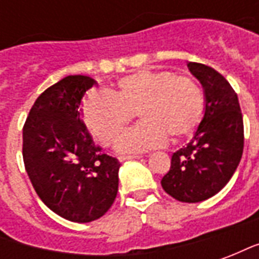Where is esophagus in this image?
Returning <instances> with one entry per match:
<instances>
[{"instance_id":"obj_1","label":"esophagus","mask_w":259,"mask_h":259,"mask_svg":"<svg viewBox=\"0 0 259 259\" xmlns=\"http://www.w3.org/2000/svg\"><path fill=\"white\" fill-rule=\"evenodd\" d=\"M140 155H120L118 158L120 162H124V161H130V159H140Z\"/></svg>"}]
</instances>
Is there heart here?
Listing matches in <instances>:
<instances>
[{
  "label": "heart",
  "instance_id": "heart-1",
  "mask_svg": "<svg viewBox=\"0 0 259 259\" xmlns=\"http://www.w3.org/2000/svg\"><path fill=\"white\" fill-rule=\"evenodd\" d=\"M204 96L194 80L166 70H139L118 80L109 94L93 93L83 104V120L101 143L111 146L133 112L140 123L119 137V152H143L191 135L200 123Z\"/></svg>",
  "mask_w": 259,
  "mask_h": 259
}]
</instances>
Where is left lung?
Masks as SVG:
<instances>
[{
	"label": "left lung",
	"mask_w": 259,
	"mask_h": 259,
	"mask_svg": "<svg viewBox=\"0 0 259 259\" xmlns=\"http://www.w3.org/2000/svg\"><path fill=\"white\" fill-rule=\"evenodd\" d=\"M204 90V116L189 144L174 152L162 189L182 202H200L222 190L239 166L244 147L237 94L222 74L187 62Z\"/></svg>",
	"instance_id": "left-lung-1"
}]
</instances>
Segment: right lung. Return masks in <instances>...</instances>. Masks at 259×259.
<instances>
[{"instance_id": "right-lung-1", "label": "right lung", "mask_w": 259, "mask_h": 259, "mask_svg": "<svg viewBox=\"0 0 259 259\" xmlns=\"http://www.w3.org/2000/svg\"><path fill=\"white\" fill-rule=\"evenodd\" d=\"M94 84L83 74L59 80L38 96L23 126L31 185L51 211L70 222L101 218L118 194L120 163L102 154L81 119V100Z\"/></svg>"}]
</instances>
